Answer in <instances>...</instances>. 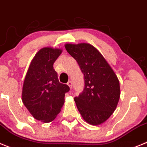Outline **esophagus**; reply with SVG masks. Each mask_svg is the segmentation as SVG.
I'll use <instances>...</instances> for the list:
<instances>
[{
	"instance_id": "1",
	"label": "esophagus",
	"mask_w": 147,
	"mask_h": 147,
	"mask_svg": "<svg viewBox=\"0 0 147 147\" xmlns=\"http://www.w3.org/2000/svg\"><path fill=\"white\" fill-rule=\"evenodd\" d=\"M67 85L69 86V88H72V81H70V80H69L68 82H67Z\"/></svg>"
}]
</instances>
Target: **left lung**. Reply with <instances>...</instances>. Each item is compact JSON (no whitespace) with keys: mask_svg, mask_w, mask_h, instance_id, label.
Segmentation results:
<instances>
[{"mask_svg":"<svg viewBox=\"0 0 147 147\" xmlns=\"http://www.w3.org/2000/svg\"><path fill=\"white\" fill-rule=\"evenodd\" d=\"M65 48L77 61L84 76L83 90L75 97L77 108L86 122L100 125L117 106L120 96L118 78L94 46L87 43L67 44Z\"/></svg>","mask_w":147,"mask_h":147,"instance_id":"obj_1","label":"left lung"}]
</instances>
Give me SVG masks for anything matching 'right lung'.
Segmentation results:
<instances>
[{
  "instance_id": "1",
  "label": "right lung",
  "mask_w": 147,
  "mask_h": 147,
  "mask_svg": "<svg viewBox=\"0 0 147 147\" xmlns=\"http://www.w3.org/2000/svg\"><path fill=\"white\" fill-rule=\"evenodd\" d=\"M62 51L44 47L36 54L25 78L22 100L36 119L50 122L60 113L64 96L69 91L59 82L53 64Z\"/></svg>"
}]
</instances>
